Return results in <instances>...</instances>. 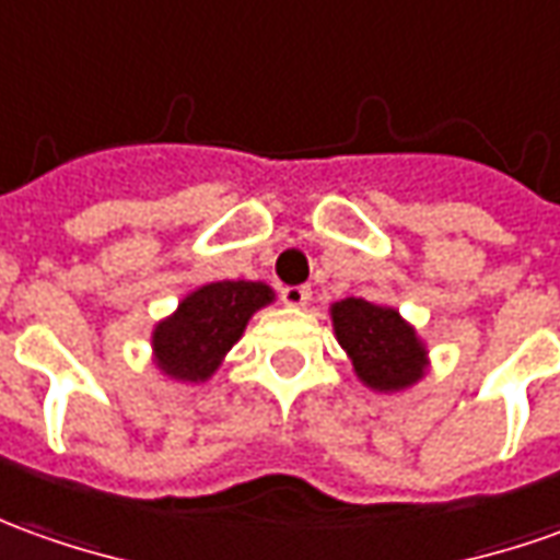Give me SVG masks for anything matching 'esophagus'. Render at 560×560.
<instances>
[{
	"instance_id": "obj_1",
	"label": "esophagus",
	"mask_w": 560,
	"mask_h": 560,
	"mask_svg": "<svg viewBox=\"0 0 560 560\" xmlns=\"http://www.w3.org/2000/svg\"><path fill=\"white\" fill-rule=\"evenodd\" d=\"M280 302L287 307H304L311 302V287H283L280 289Z\"/></svg>"
}]
</instances>
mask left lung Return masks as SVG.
<instances>
[{
    "mask_svg": "<svg viewBox=\"0 0 560 560\" xmlns=\"http://www.w3.org/2000/svg\"><path fill=\"white\" fill-rule=\"evenodd\" d=\"M338 341L357 375L375 390H402L423 375V347L415 329L393 307L345 299L331 307Z\"/></svg>",
    "mask_w": 560,
    "mask_h": 560,
    "instance_id": "1",
    "label": "left lung"
}]
</instances>
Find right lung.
Listing matches in <instances>:
<instances>
[{"label": "right lung", "instance_id": "obj_1", "mask_svg": "<svg viewBox=\"0 0 560 560\" xmlns=\"http://www.w3.org/2000/svg\"><path fill=\"white\" fill-rule=\"evenodd\" d=\"M271 289L249 280H222L191 292L155 329L161 372L176 381H207L241 338L249 317L271 302Z\"/></svg>", "mask_w": 560, "mask_h": 560}]
</instances>
